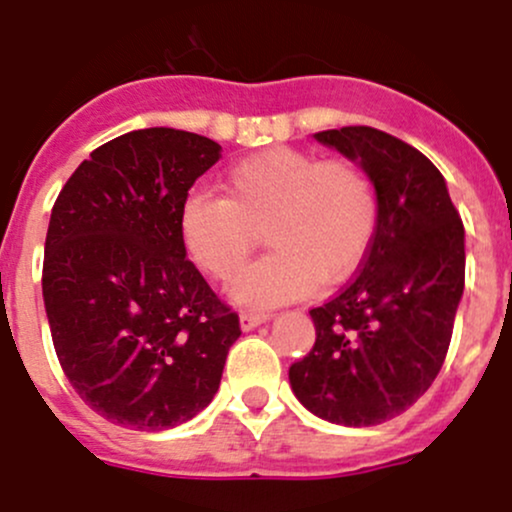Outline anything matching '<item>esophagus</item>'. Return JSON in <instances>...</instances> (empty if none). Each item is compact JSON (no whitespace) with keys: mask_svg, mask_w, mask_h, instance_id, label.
<instances>
[{"mask_svg":"<svg viewBox=\"0 0 512 512\" xmlns=\"http://www.w3.org/2000/svg\"><path fill=\"white\" fill-rule=\"evenodd\" d=\"M270 320V315H265V312H242L240 315V327L245 332L255 330V327H260L262 322Z\"/></svg>","mask_w":512,"mask_h":512,"instance_id":"1","label":"esophagus"}]
</instances>
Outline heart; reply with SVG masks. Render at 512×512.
Listing matches in <instances>:
<instances>
[{"label":"heart","instance_id":"1","mask_svg":"<svg viewBox=\"0 0 512 512\" xmlns=\"http://www.w3.org/2000/svg\"><path fill=\"white\" fill-rule=\"evenodd\" d=\"M377 220L380 200L362 167L272 147L230 167L225 195L190 192L177 230L202 272L230 282L255 245V227H265L272 250L237 277L232 297L267 310L350 275L375 240Z\"/></svg>","mask_w":512,"mask_h":512}]
</instances>
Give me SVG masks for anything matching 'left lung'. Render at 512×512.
Returning <instances> with one entry per match:
<instances>
[{"instance_id":"obj_1","label":"left lung","mask_w":512,"mask_h":512,"mask_svg":"<svg viewBox=\"0 0 512 512\" xmlns=\"http://www.w3.org/2000/svg\"><path fill=\"white\" fill-rule=\"evenodd\" d=\"M320 145L357 162L380 200L355 280L310 310L315 347L290 367L317 418L367 428L405 413L443 367L465 287V230L438 167L388 132L342 127Z\"/></svg>"}]
</instances>
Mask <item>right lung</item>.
Returning <instances> with one entry per match:
<instances>
[{
	"label": "right lung",
	"mask_w": 512,
	"mask_h": 512,
	"mask_svg": "<svg viewBox=\"0 0 512 512\" xmlns=\"http://www.w3.org/2000/svg\"><path fill=\"white\" fill-rule=\"evenodd\" d=\"M222 147L150 127L97 147L59 192L42 295L79 398L122 428L170 430L220 388L240 320L187 260L177 215Z\"/></svg>",
	"instance_id": "1"
}]
</instances>
